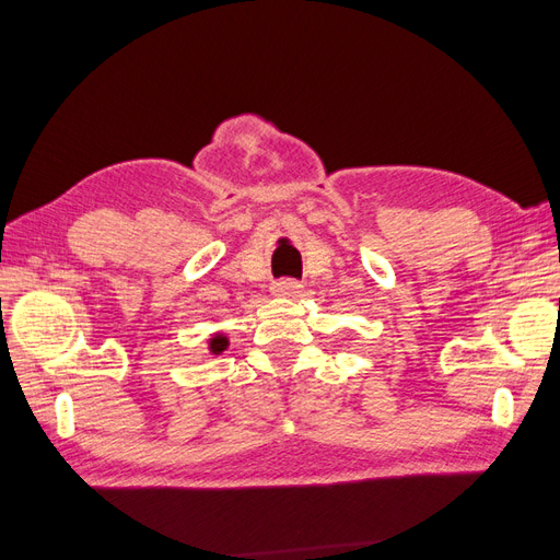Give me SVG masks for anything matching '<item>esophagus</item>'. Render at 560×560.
Returning <instances> with one entry per match:
<instances>
[{"label": "esophagus", "mask_w": 560, "mask_h": 560, "mask_svg": "<svg viewBox=\"0 0 560 560\" xmlns=\"http://www.w3.org/2000/svg\"><path fill=\"white\" fill-rule=\"evenodd\" d=\"M272 293L281 298H298L302 293V283L295 279H279L272 283Z\"/></svg>", "instance_id": "obj_1"}]
</instances>
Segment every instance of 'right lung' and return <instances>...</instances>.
<instances>
[{"instance_id": "1", "label": "right lung", "mask_w": 560, "mask_h": 560, "mask_svg": "<svg viewBox=\"0 0 560 560\" xmlns=\"http://www.w3.org/2000/svg\"><path fill=\"white\" fill-rule=\"evenodd\" d=\"M225 347H228V339H225V337H221V335H215V337L211 339V345H209V349H211L213 353H221V351H225Z\"/></svg>"}]
</instances>
